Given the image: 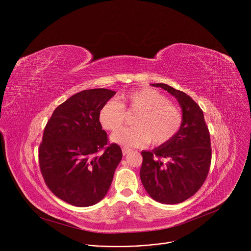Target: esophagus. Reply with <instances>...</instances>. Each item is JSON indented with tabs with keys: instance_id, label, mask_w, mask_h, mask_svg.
Returning <instances> with one entry per match:
<instances>
[{
	"instance_id": "34e87169",
	"label": "esophagus",
	"mask_w": 251,
	"mask_h": 251,
	"mask_svg": "<svg viewBox=\"0 0 251 251\" xmlns=\"http://www.w3.org/2000/svg\"><path fill=\"white\" fill-rule=\"evenodd\" d=\"M131 151H132L131 149L126 148V147H124V148L122 149V153H123V155H124V156H125V155H127V154H129Z\"/></svg>"
}]
</instances>
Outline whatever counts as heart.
<instances>
[{"mask_svg": "<svg viewBox=\"0 0 251 251\" xmlns=\"http://www.w3.org/2000/svg\"><path fill=\"white\" fill-rule=\"evenodd\" d=\"M121 103L109 100L101 107L99 121L108 131L118 130L125 121L126 111L138 112L135 126L115 132L111 139L125 147H139L150 142L154 146L166 144L180 131L184 114L180 106L170 102L165 94L152 89L140 88L120 95Z\"/></svg>", "mask_w": 251, "mask_h": 251, "instance_id": "b5f03b06", "label": "heart"}]
</instances>
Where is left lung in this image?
Wrapping results in <instances>:
<instances>
[{
    "instance_id": "1",
    "label": "left lung",
    "mask_w": 251,
    "mask_h": 251,
    "mask_svg": "<svg viewBox=\"0 0 251 251\" xmlns=\"http://www.w3.org/2000/svg\"><path fill=\"white\" fill-rule=\"evenodd\" d=\"M175 96L184 121L177 134L153 151H143L141 182L149 196L165 204L180 203L194 196L208 175L210 136L203 112L185 92L164 83L152 84Z\"/></svg>"
}]
</instances>
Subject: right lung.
Wrapping results in <instances>:
<instances>
[{"label": "right lung", "instance_id": "right-lung-1", "mask_svg": "<svg viewBox=\"0 0 251 251\" xmlns=\"http://www.w3.org/2000/svg\"><path fill=\"white\" fill-rule=\"evenodd\" d=\"M115 93L105 88L78 92L57 106L46 125L41 173L51 193L67 203L93 205L111 186L122 151L115 143L108 145L99 111Z\"/></svg>", "mask_w": 251, "mask_h": 251}]
</instances>
